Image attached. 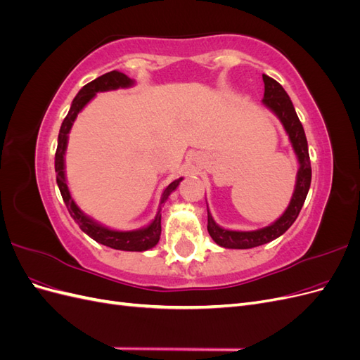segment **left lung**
Segmentation results:
<instances>
[{
    "mask_svg": "<svg viewBox=\"0 0 360 360\" xmlns=\"http://www.w3.org/2000/svg\"><path fill=\"white\" fill-rule=\"evenodd\" d=\"M263 81H264L263 103L279 117L281 123L284 124L292 144V148L296 151L297 159H299L300 167L297 172L296 189H294L291 202L288 205V209L285 210V213L282 214L276 222H274L266 228H261V230H257V231L224 230V228H221L219 225H216L209 212V207H207V214H209V225H207V230H209V234L213 240L222 248L249 249V248H255V246L275 240V238L284 234L294 224V221L297 219L311 186V160H309V151H308V141H307V136H304V130L300 120L296 111H294V106L290 101L287 91L282 89V85L267 75H263Z\"/></svg>",
    "mask_w": 360,
    "mask_h": 360,
    "instance_id": "1",
    "label": "left lung"
}]
</instances>
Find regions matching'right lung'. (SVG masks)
<instances>
[{
	"instance_id": "right-lung-1",
	"label": "right lung",
	"mask_w": 360,
	"mask_h": 360,
	"mask_svg": "<svg viewBox=\"0 0 360 360\" xmlns=\"http://www.w3.org/2000/svg\"><path fill=\"white\" fill-rule=\"evenodd\" d=\"M132 84H134V81L127 78L124 73L112 70V72H108V73L99 76V78H96L94 81L82 86L79 93L76 94V97L73 99L70 111L66 115V118H64V122L60 129L58 146H57V151H56V172H57V184L60 188L63 201L66 202V207H68L70 216L73 217L75 222L79 225V228L85 234H89L97 243H102V245L110 246L112 249L136 250V252H141V250H147V249H151L153 246H156L159 242L160 231H162L160 210L158 212L155 221L151 222L147 228H143V230H136V231L108 230V228L91 221L90 217H86L78 209V205L75 204V201L70 197L66 177H64V151H66V147H68V134L70 132V127L75 122L76 115H78V112L82 110V108L93 99L96 93L106 91V90H115V89H120V86H129ZM181 180L183 179L174 180L169 186L163 191L162 202H165L168 200L169 193L179 186V183Z\"/></svg>"
}]
</instances>
